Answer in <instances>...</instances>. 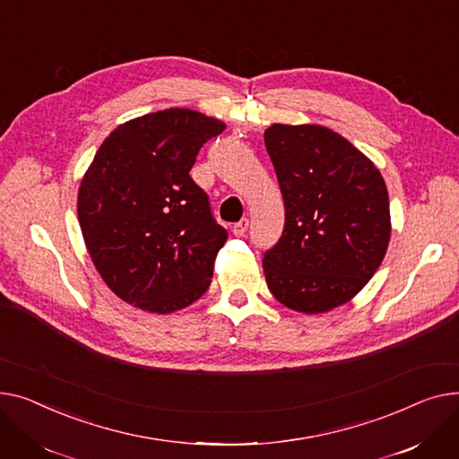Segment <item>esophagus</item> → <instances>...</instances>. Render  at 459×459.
<instances>
[{
	"mask_svg": "<svg viewBox=\"0 0 459 459\" xmlns=\"http://www.w3.org/2000/svg\"><path fill=\"white\" fill-rule=\"evenodd\" d=\"M248 226H250L248 219H242V221H238V222H237V224L231 228V231H233V235H235V237H242V235L247 233Z\"/></svg>",
	"mask_w": 459,
	"mask_h": 459,
	"instance_id": "obj_1",
	"label": "esophagus"
}]
</instances>
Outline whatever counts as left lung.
<instances>
[{"mask_svg": "<svg viewBox=\"0 0 459 459\" xmlns=\"http://www.w3.org/2000/svg\"><path fill=\"white\" fill-rule=\"evenodd\" d=\"M264 144L285 205L281 238L263 257L266 285L292 311H332L352 300L385 257V181L363 152L325 126L273 124Z\"/></svg>", "mask_w": 459, "mask_h": 459, "instance_id": "left-lung-1", "label": "left lung"}]
</instances>
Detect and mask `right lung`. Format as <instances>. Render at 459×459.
Listing matches in <instances>:
<instances>
[{"label": "right lung", "mask_w": 459, "mask_h": 459, "mask_svg": "<svg viewBox=\"0 0 459 459\" xmlns=\"http://www.w3.org/2000/svg\"><path fill=\"white\" fill-rule=\"evenodd\" d=\"M226 129L193 109L131 118L98 148L77 191V219L98 274L148 313L188 307L209 289L228 233L188 176L200 148Z\"/></svg>", "instance_id": "right-lung-1"}]
</instances>
